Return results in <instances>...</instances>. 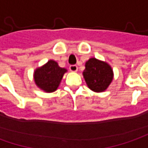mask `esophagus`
<instances>
[{
	"label": "esophagus",
	"mask_w": 148,
	"mask_h": 148,
	"mask_svg": "<svg viewBox=\"0 0 148 148\" xmlns=\"http://www.w3.org/2000/svg\"><path fill=\"white\" fill-rule=\"evenodd\" d=\"M69 68H70V70L71 71H77L78 69V67L77 65H71Z\"/></svg>",
	"instance_id": "1"
}]
</instances>
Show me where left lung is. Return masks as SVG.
Here are the masks:
<instances>
[{"mask_svg":"<svg viewBox=\"0 0 148 148\" xmlns=\"http://www.w3.org/2000/svg\"><path fill=\"white\" fill-rule=\"evenodd\" d=\"M83 77L88 87L97 92L105 91L112 81L113 72L106 62L91 58L86 62Z\"/></svg>","mask_w":148,"mask_h":148,"instance_id":"left-lung-1","label":"left lung"}]
</instances>
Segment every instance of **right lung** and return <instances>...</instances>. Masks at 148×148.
Returning <instances> with one entry per match:
<instances>
[{
    "instance_id": "add662e5",
    "label": "right lung",
    "mask_w": 148,
    "mask_h": 148,
    "mask_svg": "<svg viewBox=\"0 0 148 148\" xmlns=\"http://www.w3.org/2000/svg\"><path fill=\"white\" fill-rule=\"evenodd\" d=\"M66 69L60 67L55 61H49L41 68L34 72V79L36 84L47 92L56 91L61 82Z\"/></svg>"
}]
</instances>
